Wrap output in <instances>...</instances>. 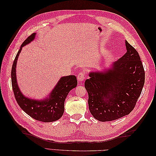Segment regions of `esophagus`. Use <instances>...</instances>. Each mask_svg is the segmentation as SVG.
Returning <instances> with one entry per match:
<instances>
[{"label":"esophagus","mask_w":156,"mask_h":156,"mask_svg":"<svg viewBox=\"0 0 156 156\" xmlns=\"http://www.w3.org/2000/svg\"><path fill=\"white\" fill-rule=\"evenodd\" d=\"M85 72L84 71H81L78 73V80L80 81V82H82L83 80H84L85 79Z\"/></svg>","instance_id":"1"}]
</instances>
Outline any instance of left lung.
I'll use <instances>...</instances> for the list:
<instances>
[{
  "instance_id": "1",
  "label": "left lung",
  "mask_w": 156,
  "mask_h": 156,
  "mask_svg": "<svg viewBox=\"0 0 156 156\" xmlns=\"http://www.w3.org/2000/svg\"><path fill=\"white\" fill-rule=\"evenodd\" d=\"M127 52L111 69L92 72L84 87L92 115L105 122L116 120L133 110L145 82V71L138 52L125 41Z\"/></svg>"
}]
</instances>
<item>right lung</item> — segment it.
Instances as JSON below:
<instances>
[{"label": "right lung", "mask_w": 156, "mask_h": 156, "mask_svg": "<svg viewBox=\"0 0 156 156\" xmlns=\"http://www.w3.org/2000/svg\"><path fill=\"white\" fill-rule=\"evenodd\" d=\"M36 34H33L25 39L16 54L13 62L11 69V82L12 90L16 102L28 115L37 121L42 122H53L62 117L64 112L66 98L72 89L77 86V79L74 75L62 77L58 81L49 98L45 100L37 101L25 97L18 87L16 78V62L22 48L34 40Z\"/></svg>", "instance_id": "right-lung-1"}]
</instances>
